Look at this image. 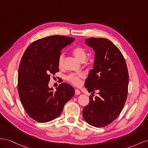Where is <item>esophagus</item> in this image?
I'll return each mask as SVG.
<instances>
[{
  "label": "esophagus",
  "mask_w": 148,
  "mask_h": 148,
  "mask_svg": "<svg viewBox=\"0 0 148 148\" xmlns=\"http://www.w3.org/2000/svg\"><path fill=\"white\" fill-rule=\"evenodd\" d=\"M81 94V92H80L78 89H75V95H79Z\"/></svg>",
  "instance_id": "1"
}]
</instances>
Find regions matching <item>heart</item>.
<instances>
[{"label": "heart", "mask_w": 148, "mask_h": 148, "mask_svg": "<svg viewBox=\"0 0 148 148\" xmlns=\"http://www.w3.org/2000/svg\"><path fill=\"white\" fill-rule=\"evenodd\" d=\"M74 56L79 61L81 62H84L86 61L87 56V52L86 49L81 47V46H77L74 48L72 51ZM64 61V53H61L58 56V65L60 68L63 66ZM84 77V74H71L67 77V81L71 83L73 85L75 86H79L81 85L82 82V79Z\"/></svg>", "instance_id": "1"}]
</instances>
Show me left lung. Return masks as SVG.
<instances>
[{
  "label": "left lung",
  "mask_w": 148,
  "mask_h": 148,
  "mask_svg": "<svg viewBox=\"0 0 148 148\" xmlns=\"http://www.w3.org/2000/svg\"><path fill=\"white\" fill-rule=\"evenodd\" d=\"M85 43L95 51L94 67L85 87L88 92L97 91L99 95L95 99L89 97L82 115L87 123L104 127L112 123L123 108L128 95V68L120 49L109 40L90 38L86 39Z\"/></svg>",
  "instance_id": "8db88e82"
}]
</instances>
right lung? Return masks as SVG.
I'll list each match as a JSON object with an SVG mask.
<instances>
[{
	"label": "right lung",
	"instance_id": "1",
	"mask_svg": "<svg viewBox=\"0 0 148 148\" xmlns=\"http://www.w3.org/2000/svg\"><path fill=\"white\" fill-rule=\"evenodd\" d=\"M74 38L54 35L33 42L25 50L18 72V91L23 106L32 119L45 123L61 115L64 105L74 96V88L62 83L56 90L48 87L51 75L59 71L61 49Z\"/></svg>",
	"mask_w": 148,
	"mask_h": 148
}]
</instances>
